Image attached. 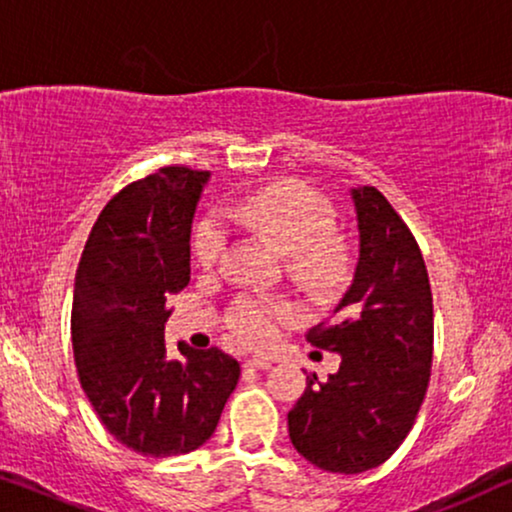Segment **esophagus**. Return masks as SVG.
Here are the masks:
<instances>
[{
	"label": "esophagus",
	"mask_w": 512,
	"mask_h": 512,
	"mask_svg": "<svg viewBox=\"0 0 512 512\" xmlns=\"http://www.w3.org/2000/svg\"><path fill=\"white\" fill-rule=\"evenodd\" d=\"M245 367H248V370H269V367H271V360H264V358H250V360H245Z\"/></svg>",
	"instance_id": "1"
}]
</instances>
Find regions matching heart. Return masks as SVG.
I'll use <instances>...</instances> for the list:
<instances>
[{
	"label": "heart",
	"mask_w": 512,
	"mask_h": 512,
	"mask_svg": "<svg viewBox=\"0 0 512 512\" xmlns=\"http://www.w3.org/2000/svg\"><path fill=\"white\" fill-rule=\"evenodd\" d=\"M229 220H238L269 236L283 252H290L292 269L313 283H335L344 274V245L335 229V208L323 194L302 182H276L224 208ZM227 243L222 215H208L194 234V257L201 267H213ZM297 318L285 299L245 295L229 316L231 332L243 344L260 346L276 337L278 327Z\"/></svg>",
	"instance_id": "1"
}]
</instances>
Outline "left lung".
Segmentation results:
<instances>
[{"label": "left lung", "mask_w": 512, "mask_h": 512, "mask_svg": "<svg viewBox=\"0 0 512 512\" xmlns=\"http://www.w3.org/2000/svg\"><path fill=\"white\" fill-rule=\"evenodd\" d=\"M358 227L353 281L309 342L339 353L327 381L306 374L288 412L290 442L327 473H363L407 438L433 358V297L410 229L374 187L349 189Z\"/></svg>", "instance_id": "1"}]
</instances>
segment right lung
<instances>
[{"label": "right lung", "mask_w": 512, "mask_h": 512, "mask_svg": "<svg viewBox=\"0 0 512 512\" xmlns=\"http://www.w3.org/2000/svg\"><path fill=\"white\" fill-rule=\"evenodd\" d=\"M210 180L180 166L133 182L93 224L72 299L79 381L109 433L133 452L166 459L215 433L241 367L220 349L177 342L168 358V299L187 288L192 222Z\"/></svg>", "instance_id": "add662e5"}]
</instances>
